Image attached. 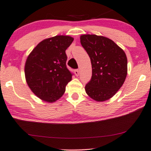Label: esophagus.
Here are the masks:
<instances>
[{"mask_svg": "<svg viewBox=\"0 0 151 151\" xmlns=\"http://www.w3.org/2000/svg\"><path fill=\"white\" fill-rule=\"evenodd\" d=\"M75 75H76V76H78V75H79V71H78V69H76V70H75Z\"/></svg>", "mask_w": 151, "mask_h": 151, "instance_id": "1", "label": "esophagus"}]
</instances>
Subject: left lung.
Segmentation results:
<instances>
[{
    "label": "left lung",
    "mask_w": 151,
    "mask_h": 151,
    "mask_svg": "<svg viewBox=\"0 0 151 151\" xmlns=\"http://www.w3.org/2000/svg\"><path fill=\"white\" fill-rule=\"evenodd\" d=\"M80 39L81 45L89 56L92 67V76L85 85V91L96 101L109 100L125 80L127 73L125 53L106 37L84 35Z\"/></svg>",
    "instance_id": "left-lung-1"
}]
</instances>
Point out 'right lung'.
<instances>
[{"label":"right lung","mask_w":151,"mask_h":151,"mask_svg":"<svg viewBox=\"0 0 151 151\" xmlns=\"http://www.w3.org/2000/svg\"><path fill=\"white\" fill-rule=\"evenodd\" d=\"M68 36H55L39 42L28 55L25 76L37 97L53 102L64 94L73 74L66 66V50L73 41Z\"/></svg>","instance_id":"1"}]
</instances>
